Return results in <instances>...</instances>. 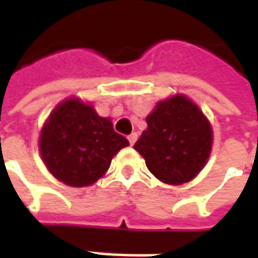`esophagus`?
Listing matches in <instances>:
<instances>
[{
    "mask_svg": "<svg viewBox=\"0 0 258 258\" xmlns=\"http://www.w3.org/2000/svg\"><path fill=\"white\" fill-rule=\"evenodd\" d=\"M136 139H138V134H131L129 136H127V141H129V144L134 145L135 142H136Z\"/></svg>",
    "mask_w": 258,
    "mask_h": 258,
    "instance_id": "esophagus-1",
    "label": "esophagus"
}]
</instances>
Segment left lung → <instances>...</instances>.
<instances>
[{"instance_id": "left-lung-1", "label": "left lung", "mask_w": 258, "mask_h": 258, "mask_svg": "<svg viewBox=\"0 0 258 258\" xmlns=\"http://www.w3.org/2000/svg\"><path fill=\"white\" fill-rule=\"evenodd\" d=\"M148 127L135 144L146 166L169 185H182L201 172L213 149V127L203 110L183 94L158 102Z\"/></svg>"}]
</instances>
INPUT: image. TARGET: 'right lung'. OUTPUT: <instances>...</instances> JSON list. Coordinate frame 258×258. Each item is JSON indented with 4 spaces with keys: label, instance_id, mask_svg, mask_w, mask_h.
I'll use <instances>...</instances> for the list:
<instances>
[{
    "label": "right lung",
    "instance_id": "right-lung-1",
    "mask_svg": "<svg viewBox=\"0 0 258 258\" xmlns=\"http://www.w3.org/2000/svg\"><path fill=\"white\" fill-rule=\"evenodd\" d=\"M129 145L109 117L90 103L70 97L58 103L43 124L38 148L50 173L69 186L93 185L109 169L113 156Z\"/></svg>",
    "mask_w": 258,
    "mask_h": 258
}]
</instances>
